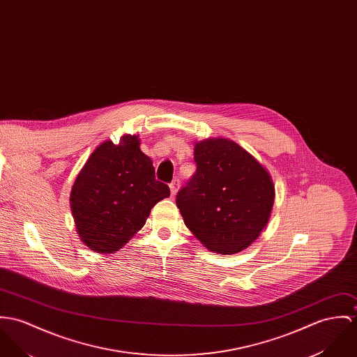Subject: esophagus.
<instances>
[{
    "instance_id": "1",
    "label": "esophagus",
    "mask_w": 357,
    "mask_h": 357,
    "mask_svg": "<svg viewBox=\"0 0 357 357\" xmlns=\"http://www.w3.org/2000/svg\"><path fill=\"white\" fill-rule=\"evenodd\" d=\"M178 185H180V181L176 178V180H173L172 183H170V185H169V188H170V194L172 196H174V195L177 194V191H178Z\"/></svg>"
}]
</instances>
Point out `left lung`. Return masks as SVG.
Instances as JSON below:
<instances>
[{
  "instance_id": "1",
  "label": "left lung",
  "mask_w": 357,
  "mask_h": 357,
  "mask_svg": "<svg viewBox=\"0 0 357 357\" xmlns=\"http://www.w3.org/2000/svg\"><path fill=\"white\" fill-rule=\"evenodd\" d=\"M194 160L196 170L176 196L185 225L213 252L245 250L270 218V174L243 147L221 137L196 143Z\"/></svg>"
}]
</instances>
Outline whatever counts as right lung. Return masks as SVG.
Returning <instances> with one entry per match:
<instances>
[{
    "label": "right lung",
    "instance_id": "add662e5",
    "mask_svg": "<svg viewBox=\"0 0 357 357\" xmlns=\"http://www.w3.org/2000/svg\"><path fill=\"white\" fill-rule=\"evenodd\" d=\"M136 135L120 144L105 142L91 154L70 192V208L80 240L93 251L120 250L146 224L151 208L170 195L155 180L150 157Z\"/></svg>",
    "mask_w": 357,
    "mask_h": 357
}]
</instances>
